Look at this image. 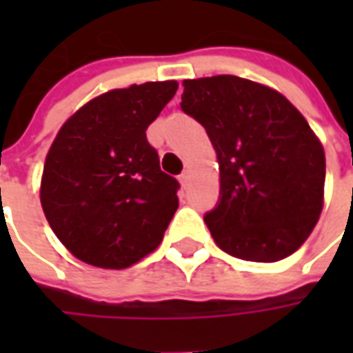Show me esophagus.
Returning a JSON list of instances; mask_svg holds the SVG:
<instances>
[{"mask_svg":"<svg viewBox=\"0 0 353 353\" xmlns=\"http://www.w3.org/2000/svg\"><path fill=\"white\" fill-rule=\"evenodd\" d=\"M179 181H181V185H183V187H187V185H189V172H187V170H185L183 174L179 176Z\"/></svg>","mask_w":353,"mask_h":353,"instance_id":"obj_1","label":"esophagus"}]
</instances>
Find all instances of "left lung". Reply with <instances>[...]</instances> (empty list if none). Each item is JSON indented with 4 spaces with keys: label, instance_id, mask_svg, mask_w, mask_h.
<instances>
[{
    "label": "left lung",
    "instance_id": "left-lung-1",
    "mask_svg": "<svg viewBox=\"0 0 353 353\" xmlns=\"http://www.w3.org/2000/svg\"><path fill=\"white\" fill-rule=\"evenodd\" d=\"M181 109L199 121L219 162V200L204 215L232 257L274 263L295 253L323 206L325 153L296 108L236 75L183 81Z\"/></svg>",
    "mask_w": 353,
    "mask_h": 353
}]
</instances>
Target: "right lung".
<instances>
[{
  "label": "right lung",
  "mask_w": 353,
  "mask_h": 353,
  "mask_svg": "<svg viewBox=\"0 0 353 353\" xmlns=\"http://www.w3.org/2000/svg\"><path fill=\"white\" fill-rule=\"evenodd\" d=\"M176 90V81L109 90L58 132L43 168L41 206L77 259L126 268L162 242L179 183L161 170L145 130Z\"/></svg>",
  "instance_id": "add662e5"
}]
</instances>
